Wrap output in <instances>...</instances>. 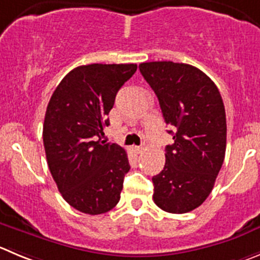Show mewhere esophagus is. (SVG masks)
Masks as SVG:
<instances>
[{
    "label": "esophagus",
    "instance_id": "esophagus-1",
    "mask_svg": "<svg viewBox=\"0 0 260 260\" xmlns=\"http://www.w3.org/2000/svg\"><path fill=\"white\" fill-rule=\"evenodd\" d=\"M143 150H144V147H143V145H140V147H134L135 153H142Z\"/></svg>",
    "mask_w": 260,
    "mask_h": 260
}]
</instances>
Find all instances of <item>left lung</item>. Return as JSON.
Listing matches in <instances>:
<instances>
[{"label":"left lung","instance_id":"8db88e82","mask_svg":"<svg viewBox=\"0 0 260 260\" xmlns=\"http://www.w3.org/2000/svg\"><path fill=\"white\" fill-rule=\"evenodd\" d=\"M154 90L174 144L153 176L154 203L169 213H187L208 198L226 152V112L216 84L187 63L154 61L139 65Z\"/></svg>","mask_w":260,"mask_h":260}]
</instances>
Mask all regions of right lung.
Instances as JSON below:
<instances>
[{
  "instance_id": "add662e5",
  "label": "right lung",
  "mask_w": 260,
  "mask_h": 260,
  "mask_svg": "<svg viewBox=\"0 0 260 260\" xmlns=\"http://www.w3.org/2000/svg\"><path fill=\"white\" fill-rule=\"evenodd\" d=\"M137 69V63L79 66L47 106L43 144L49 171L63 199L83 213H106L120 200L130 165L123 148L102 142L103 128L118 89Z\"/></svg>"
}]
</instances>
